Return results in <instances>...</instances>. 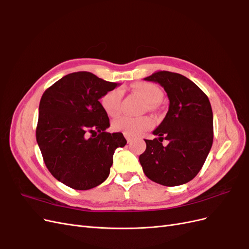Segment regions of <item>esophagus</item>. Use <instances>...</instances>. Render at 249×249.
Here are the masks:
<instances>
[{
	"label": "esophagus",
	"mask_w": 249,
	"mask_h": 249,
	"mask_svg": "<svg viewBox=\"0 0 249 249\" xmlns=\"http://www.w3.org/2000/svg\"><path fill=\"white\" fill-rule=\"evenodd\" d=\"M125 136V138H126V141H127V143H131L132 142V140H133V137H131V136H127V135H124Z\"/></svg>",
	"instance_id": "34e87169"
}]
</instances>
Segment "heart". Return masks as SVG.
Here are the masks:
<instances>
[{
	"mask_svg": "<svg viewBox=\"0 0 249 249\" xmlns=\"http://www.w3.org/2000/svg\"><path fill=\"white\" fill-rule=\"evenodd\" d=\"M132 89L138 93L146 102L147 110H153L163 99L162 90L153 83L138 82L132 85ZM123 92L119 88L107 91L101 99V105L106 114L115 117L120 112V102ZM154 122L149 117H130L120 116L112 123V129L117 132H123L127 136H138L141 133L150 129Z\"/></svg>",
	"mask_w": 249,
	"mask_h": 249,
	"instance_id": "obj_1",
	"label": "heart"
}]
</instances>
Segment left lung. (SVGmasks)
<instances>
[{
    "mask_svg": "<svg viewBox=\"0 0 249 249\" xmlns=\"http://www.w3.org/2000/svg\"><path fill=\"white\" fill-rule=\"evenodd\" d=\"M157 82L169 99V109L145 140V152L139 161L145 176L163 186H178L196 177L213 144V112L207 94L188 78L161 71L146 77ZM165 139L170 143L164 147Z\"/></svg>",
    "mask_w": 249,
    "mask_h": 249,
    "instance_id": "1",
    "label": "left lung"
}]
</instances>
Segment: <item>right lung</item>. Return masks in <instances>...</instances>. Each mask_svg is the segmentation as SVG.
<instances>
[{
	"instance_id": "add662e5",
	"label": "right lung",
	"mask_w": 249,
	"mask_h": 249,
	"mask_svg": "<svg viewBox=\"0 0 249 249\" xmlns=\"http://www.w3.org/2000/svg\"><path fill=\"white\" fill-rule=\"evenodd\" d=\"M117 83L88 71L69 73L43 92L36 140L47 168L59 182L88 190L109 177L113 155L124 147L123 133H108L101 97Z\"/></svg>"
}]
</instances>
